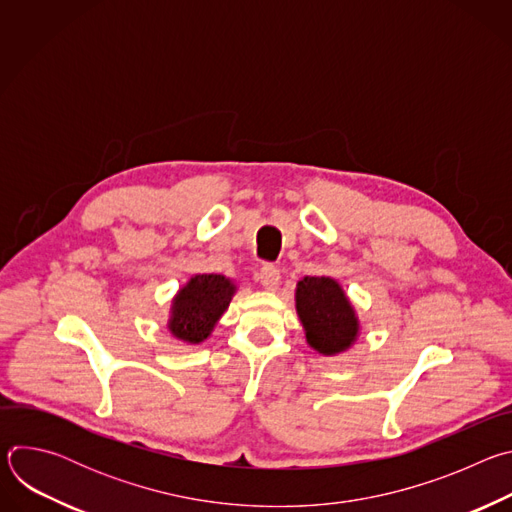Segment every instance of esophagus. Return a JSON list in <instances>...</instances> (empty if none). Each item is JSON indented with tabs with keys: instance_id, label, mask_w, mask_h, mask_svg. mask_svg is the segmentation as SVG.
Listing matches in <instances>:
<instances>
[{
	"instance_id": "esophagus-1",
	"label": "esophagus",
	"mask_w": 512,
	"mask_h": 512,
	"mask_svg": "<svg viewBox=\"0 0 512 512\" xmlns=\"http://www.w3.org/2000/svg\"><path fill=\"white\" fill-rule=\"evenodd\" d=\"M279 279H281V275H279V269H277L275 265L265 263V265L261 267V271H259V281H261V285H263L265 289H277Z\"/></svg>"
}]
</instances>
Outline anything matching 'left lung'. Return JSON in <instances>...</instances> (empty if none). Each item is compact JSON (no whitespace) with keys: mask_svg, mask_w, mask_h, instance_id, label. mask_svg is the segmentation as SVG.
Masks as SVG:
<instances>
[{"mask_svg":"<svg viewBox=\"0 0 512 512\" xmlns=\"http://www.w3.org/2000/svg\"><path fill=\"white\" fill-rule=\"evenodd\" d=\"M296 310L308 344L320 354H338L356 340L358 320L334 279L304 277L298 281Z\"/></svg>","mask_w":512,"mask_h":512,"instance_id":"8db88e82","label":"left lung"}]
</instances>
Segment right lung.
<instances>
[{
    "label": "right lung",
    "instance_id": "add662e5",
    "mask_svg": "<svg viewBox=\"0 0 512 512\" xmlns=\"http://www.w3.org/2000/svg\"><path fill=\"white\" fill-rule=\"evenodd\" d=\"M233 294L235 285L225 275H194L174 298L168 322L170 332L190 344L206 340L218 318L229 308Z\"/></svg>",
    "mask_w": 512,
    "mask_h": 512
}]
</instances>
